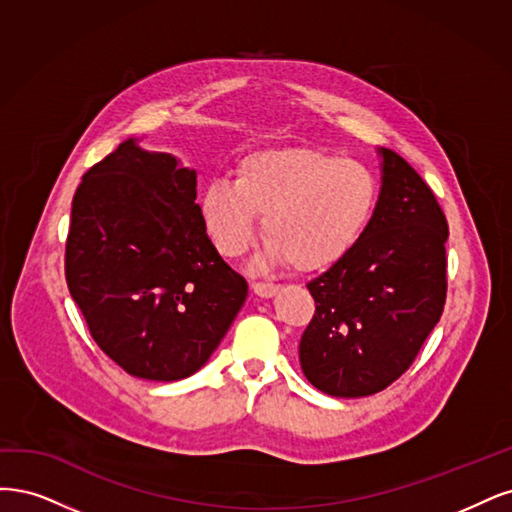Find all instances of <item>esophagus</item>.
<instances>
[{
	"label": "esophagus",
	"mask_w": 512,
	"mask_h": 512,
	"mask_svg": "<svg viewBox=\"0 0 512 512\" xmlns=\"http://www.w3.org/2000/svg\"><path fill=\"white\" fill-rule=\"evenodd\" d=\"M251 289L259 295V298H272V295H276L278 293V289H280V285H274V283H253L251 285Z\"/></svg>",
	"instance_id": "34e87169"
}]
</instances>
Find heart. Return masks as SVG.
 Returning a JSON list of instances; mask_svg holds the SVG:
<instances>
[{
  "label": "heart",
  "instance_id": "obj_1",
  "mask_svg": "<svg viewBox=\"0 0 512 512\" xmlns=\"http://www.w3.org/2000/svg\"><path fill=\"white\" fill-rule=\"evenodd\" d=\"M378 185L372 170L315 148H268L246 155L236 180L204 189L200 212L217 251L242 255L259 232L268 242L261 263L289 261L312 272L334 266L368 227Z\"/></svg>",
  "mask_w": 512,
  "mask_h": 512
}]
</instances>
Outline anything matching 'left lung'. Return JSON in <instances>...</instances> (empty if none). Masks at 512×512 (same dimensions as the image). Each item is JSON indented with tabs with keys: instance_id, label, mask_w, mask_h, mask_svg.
Listing matches in <instances>:
<instances>
[{
	"instance_id": "8db88e82",
	"label": "left lung",
	"mask_w": 512,
	"mask_h": 512,
	"mask_svg": "<svg viewBox=\"0 0 512 512\" xmlns=\"http://www.w3.org/2000/svg\"><path fill=\"white\" fill-rule=\"evenodd\" d=\"M383 189L353 249L306 285L315 315L300 340L304 376L334 398L387 389L412 366L447 302V217L391 148Z\"/></svg>"
}]
</instances>
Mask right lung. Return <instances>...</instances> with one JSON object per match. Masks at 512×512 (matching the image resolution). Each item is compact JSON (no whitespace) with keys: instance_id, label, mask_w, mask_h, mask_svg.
<instances>
[{"instance_id":"add662e5","label":"right lung","mask_w":512,"mask_h":512,"mask_svg":"<svg viewBox=\"0 0 512 512\" xmlns=\"http://www.w3.org/2000/svg\"><path fill=\"white\" fill-rule=\"evenodd\" d=\"M195 187L176 157L127 140L74 193L68 289L97 346L148 381L200 370L249 293L210 242Z\"/></svg>"}]
</instances>
